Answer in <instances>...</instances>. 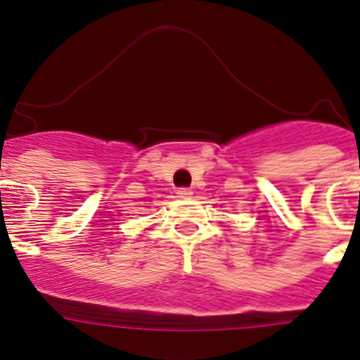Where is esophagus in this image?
<instances>
[{"label":"esophagus","instance_id":"34e87169","mask_svg":"<svg viewBox=\"0 0 360 360\" xmlns=\"http://www.w3.org/2000/svg\"><path fill=\"white\" fill-rule=\"evenodd\" d=\"M177 195H179V197H190V195H192V190H190V188H179V190H177Z\"/></svg>","mask_w":360,"mask_h":360}]
</instances>
